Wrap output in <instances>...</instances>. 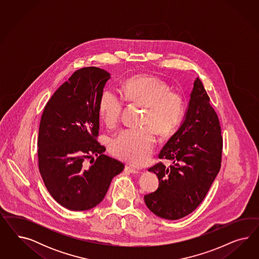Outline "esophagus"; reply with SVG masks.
I'll return each instance as SVG.
<instances>
[{
    "mask_svg": "<svg viewBox=\"0 0 259 259\" xmlns=\"http://www.w3.org/2000/svg\"><path fill=\"white\" fill-rule=\"evenodd\" d=\"M124 170H125L126 172H132V174H139L140 172V170L134 168V167L130 166V165H126Z\"/></svg>",
    "mask_w": 259,
    "mask_h": 259,
    "instance_id": "esophagus-1",
    "label": "esophagus"
}]
</instances>
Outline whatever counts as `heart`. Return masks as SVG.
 <instances>
[{"label":"heart","mask_w":259,"mask_h":259,"mask_svg":"<svg viewBox=\"0 0 259 259\" xmlns=\"http://www.w3.org/2000/svg\"><path fill=\"white\" fill-rule=\"evenodd\" d=\"M126 102L145 108L141 129L124 130L110 143L113 156L134 165L147 161L156 144V134L167 137L174 133L185 112V98L181 91L170 89L159 77L140 74L127 78L121 85ZM123 110V102L108 90L99 100V114L109 127L118 124Z\"/></svg>","instance_id":"obj_1"}]
</instances>
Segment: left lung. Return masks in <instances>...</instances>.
Returning <instances> with one entry per match:
<instances>
[{
	"instance_id": "8db88e82",
	"label": "left lung",
	"mask_w": 259,
	"mask_h": 259,
	"mask_svg": "<svg viewBox=\"0 0 259 259\" xmlns=\"http://www.w3.org/2000/svg\"><path fill=\"white\" fill-rule=\"evenodd\" d=\"M222 148L220 119L196 78L184 121L158 154L172 164L166 167L159 161L148 169L159 182L154 193L144 196L150 211L169 220L194 212L220 172Z\"/></svg>"
}]
</instances>
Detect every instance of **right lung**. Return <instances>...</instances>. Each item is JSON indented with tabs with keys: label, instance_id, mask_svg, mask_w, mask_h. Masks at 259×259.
<instances>
[{
	"label": "right lung",
	"instance_id": "obj_1",
	"mask_svg": "<svg viewBox=\"0 0 259 259\" xmlns=\"http://www.w3.org/2000/svg\"><path fill=\"white\" fill-rule=\"evenodd\" d=\"M109 78L107 71L95 66L75 71L48 101L40 118L39 172L49 194L71 211L101 203L113 178L124 169L122 162L103 154L105 147L98 141L99 100ZM88 159L94 161L91 166H87Z\"/></svg>",
	"mask_w": 259,
	"mask_h": 259
}]
</instances>
